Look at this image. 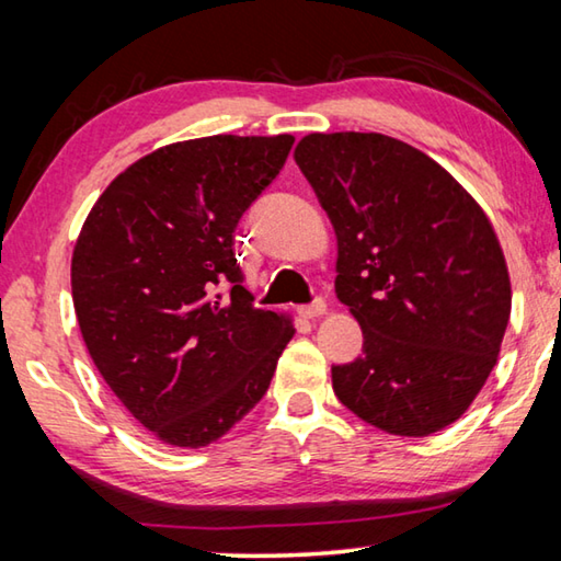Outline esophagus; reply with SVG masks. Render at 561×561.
<instances>
[{"label":"esophagus","instance_id":"1","mask_svg":"<svg viewBox=\"0 0 561 561\" xmlns=\"http://www.w3.org/2000/svg\"><path fill=\"white\" fill-rule=\"evenodd\" d=\"M299 314L304 319H317L321 314H327V301L321 299V297H317L311 304H304V307H299Z\"/></svg>","mask_w":561,"mask_h":561}]
</instances>
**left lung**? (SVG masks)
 I'll use <instances>...</instances> for the list:
<instances>
[{"instance_id":"8db88e82","label":"left lung","mask_w":561,"mask_h":561,"mask_svg":"<svg viewBox=\"0 0 561 561\" xmlns=\"http://www.w3.org/2000/svg\"><path fill=\"white\" fill-rule=\"evenodd\" d=\"M339 242L336 297L364 354L331 366L341 403L391 435L438 433L497 364L512 291L488 215L421 150L383 133H311L294 150Z\"/></svg>"}]
</instances>
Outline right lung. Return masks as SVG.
Returning <instances> with one entry per match:
<instances>
[{"label":"right lung","mask_w":561,"mask_h":561,"mask_svg":"<svg viewBox=\"0 0 561 561\" xmlns=\"http://www.w3.org/2000/svg\"><path fill=\"white\" fill-rule=\"evenodd\" d=\"M291 136L158 148L103 190L73 247L71 294L93 364L138 423L178 448L220 438L267 393L287 317L254 309L234 227Z\"/></svg>","instance_id":"1"}]
</instances>
